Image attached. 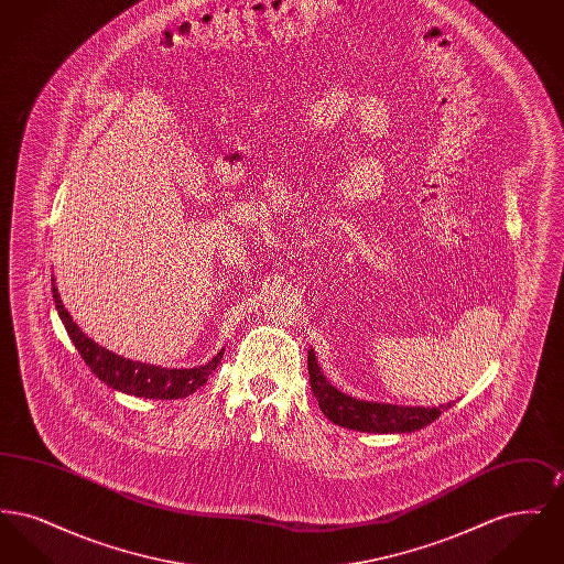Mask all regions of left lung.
I'll return each instance as SVG.
<instances>
[{
  "label": "left lung",
  "mask_w": 564,
  "mask_h": 564,
  "mask_svg": "<svg viewBox=\"0 0 564 564\" xmlns=\"http://www.w3.org/2000/svg\"><path fill=\"white\" fill-rule=\"evenodd\" d=\"M308 376L311 389L319 402L323 414L347 430L364 433H412L433 423L453 402L442 405H398V403L368 402L357 400L338 391L317 364L315 350H308Z\"/></svg>",
  "instance_id": "1"
}]
</instances>
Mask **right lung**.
I'll use <instances>...</instances> for the list:
<instances>
[{
	"mask_svg": "<svg viewBox=\"0 0 564 564\" xmlns=\"http://www.w3.org/2000/svg\"><path fill=\"white\" fill-rule=\"evenodd\" d=\"M54 306L65 325L72 343L80 352L86 366L93 370V375L99 376L101 382H106L111 389L129 393L134 398L145 400H180L188 398L196 389H200L207 378L214 375L217 364L224 357V349L215 355L212 361L196 368H161L154 364L133 361L122 355H116L111 350L97 345L93 338H88L78 323L72 319L65 304L61 302V295L56 285H53Z\"/></svg>",
	"mask_w": 564,
	"mask_h": 564,
	"instance_id": "1",
	"label": "right lung"
}]
</instances>
